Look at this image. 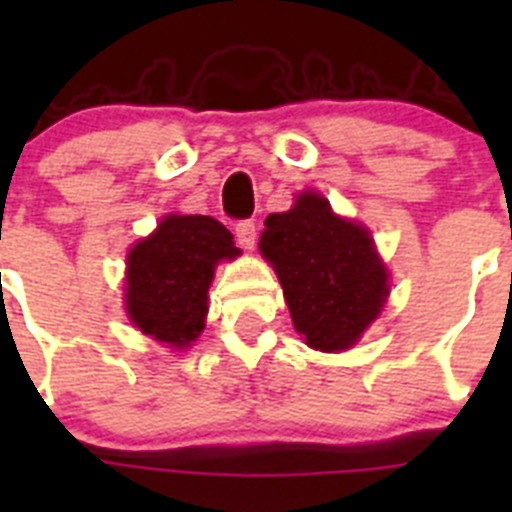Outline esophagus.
<instances>
[{
  "instance_id": "1",
  "label": "esophagus",
  "mask_w": 512,
  "mask_h": 512,
  "mask_svg": "<svg viewBox=\"0 0 512 512\" xmlns=\"http://www.w3.org/2000/svg\"><path fill=\"white\" fill-rule=\"evenodd\" d=\"M235 241H238L243 251H253V246H256V223L243 220V223L235 225Z\"/></svg>"
}]
</instances>
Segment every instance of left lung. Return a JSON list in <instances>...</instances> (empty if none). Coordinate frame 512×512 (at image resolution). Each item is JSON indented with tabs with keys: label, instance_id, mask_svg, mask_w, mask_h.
I'll use <instances>...</instances> for the list:
<instances>
[{
	"label": "left lung",
	"instance_id": "8db88e82",
	"mask_svg": "<svg viewBox=\"0 0 512 512\" xmlns=\"http://www.w3.org/2000/svg\"><path fill=\"white\" fill-rule=\"evenodd\" d=\"M264 225L259 251L277 271L297 333L328 354L354 346L390 295L369 230L336 215L318 192H302Z\"/></svg>",
	"mask_w": 512,
	"mask_h": 512
}]
</instances>
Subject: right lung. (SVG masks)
Listing matches in <instances>:
<instances>
[{
  "label": "right lung",
  "instance_id": "add662e5",
  "mask_svg": "<svg viewBox=\"0 0 512 512\" xmlns=\"http://www.w3.org/2000/svg\"><path fill=\"white\" fill-rule=\"evenodd\" d=\"M241 256L233 235L207 215H166L128 251L125 310L140 333L189 348L205 330L215 266Z\"/></svg>",
  "mask_w": 512,
  "mask_h": 512
}]
</instances>
